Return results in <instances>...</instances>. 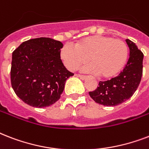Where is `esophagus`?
Returning <instances> with one entry per match:
<instances>
[{
  "mask_svg": "<svg viewBox=\"0 0 149 149\" xmlns=\"http://www.w3.org/2000/svg\"><path fill=\"white\" fill-rule=\"evenodd\" d=\"M77 77H79V78H80V79H81L82 80H84V79H86V76H84V75H79V74H78V75H77Z\"/></svg>",
  "mask_w": 149,
  "mask_h": 149,
  "instance_id": "34e87169",
  "label": "esophagus"
}]
</instances>
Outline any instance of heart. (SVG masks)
I'll return each instance as SVG.
<instances>
[{
    "label": "heart",
    "mask_w": 149,
    "mask_h": 149,
    "mask_svg": "<svg viewBox=\"0 0 149 149\" xmlns=\"http://www.w3.org/2000/svg\"><path fill=\"white\" fill-rule=\"evenodd\" d=\"M61 58L68 70L74 71L88 61L85 72H95L101 79L116 77L126 65L128 57L127 44L110 36H93L79 41L76 46L66 44L61 49Z\"/></svg>",
    "instance_id": "b5f03b06"
}]
</instances>
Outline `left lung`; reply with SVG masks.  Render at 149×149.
<instances>
[{
  "mask_svg": "<svg viewBox=\"0 0 149 149\" xmlns=\"http://www.w3.org/2000/svg\"><path fill=\"white\" fill-rule=\"evenodd\" d=\"M130 49L129 59L122 72L111 80L99 83L91 97L104 106H116L129 99L139 87L142 76L144 55L135 43L126 39Z\"/></svg>",
  "mask_w": 149,
  "mask_h": 149,
  "instance_id": "8db88e82",
  "label": "left lung"
}]
</instances>
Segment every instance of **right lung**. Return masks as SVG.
Instances as JSON below:
<instances>
[{"label":"right lung","instance_id":"1","mask_svg":"<svg viewBox=\"0 0 149 149\" xmlns=\"http://www.w3.org/2000/svg\"><path fill=\"white\" fill-rule=\"evenodd\" d=\"M63 44L49 38L22 42L13 52L10 80L16 95L34 107H46L60 98L73 73L60 58Z\"/></svg>","mask_w":149,"mask_h":149}]
</instances>
